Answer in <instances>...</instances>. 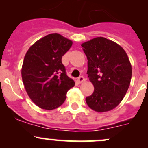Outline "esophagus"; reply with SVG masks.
Wrapping results in <instances>:
<instances>
[{
  "label": "esophagus",
  "instance_id": "esophagus-1",
  "mask_svg": "<svg viewBox=\"0 0 148 148\" xmlns=\"http://www.w3.org/2000/svg\"><path fill=\"white\" fill-rule=\"evenodd\" d=\"M84 81H85V78L83 77V76H81V77H79L78 79H77V82H78L79 83H82Z\"/></svg>",
  "mask_w": 148,
  "mask_h": 148
}]
</instances>
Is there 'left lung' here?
Returning a JSON list of instances; mask_svg holds the SVG:
<instances>
[{"label": "left lung", "instance_id": "8db88e82", "mask_svg": "<svg viewBox=\"0 0 148 148\" xmlns=\"http://www.w3.org/2000/svg\"><path fill=\"white\" fill-rule=\"evenodd\" d=\"M88 60L87 73L95 90L86 104L98 112L110 111L123 99L130 84L132 66L120 45L104 37L82 44Z\"/></svg>", "mask_w": 148, "mask_h": 148}]
</instances>
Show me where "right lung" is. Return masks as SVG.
<instances>
[{
    "mask_svg": "<svg viewBox=\"0 0 148 148\" xmlns=\"http://www.w3.org/2000/svg\"><path fill=\"white\" fill-rule=\"evenodd\" d=\"M71 45V40L51 34L33 44L25 55L21 69L23 84L33 102L41 108L59 107L75 84L62 62V56Z\"/></svg>",
    "mask_w": 148,
    "mask_h": 148,
    "instance_id": "add662e5",
    "label": "right lung"
}]
</instances>
